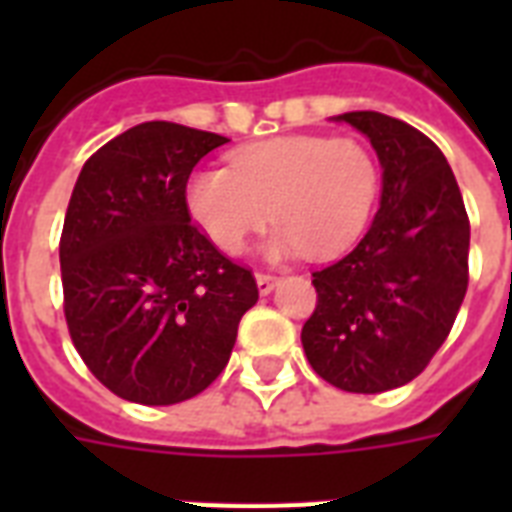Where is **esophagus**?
<instances>
[{
	"label": "esophagus",
	"mask_w": 512,
	"mask_h": 512,
	"mask_svg": "<svg viewBox=\"0 0 512 512\" xmlns=\"http://www.w3.org/2000/svg\"><path fill=\"white\" fill-rule=\"evenodd\" d=\"M257 289H260V295H271L273 287H276V276H271V273H257Z\"/></svg>",
	"instance_id": "esophagus-1"
}]
</instances>
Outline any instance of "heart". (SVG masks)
<instances>
[{
    "label": "heart",
    "instance_id": "b5f03b06",
    "mask_svg": "<svg viewBox=\"0 0 512 512\" xmlns=\"http://www.w3.org/2000/svg\"><path fill=\"white\" fill-rule=\"evenodd\" d=\"M380 191V167L356 138L292 135L236 151L231 170L201 167L185 183V207L225 255H241L263 231L279 228L265 255L335 257L364 233Z\"/></svg>",
    "mask_w": 512,
    "mask_h": 512
}]
</instances>
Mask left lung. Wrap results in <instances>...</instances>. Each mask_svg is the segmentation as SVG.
I'll list each match as a JSON object with an SVG mask.
<instances>
[{
	"mask_svg": "<svg viewBox=\"0 0 512 512\" xmlns=\"http://www.w3.org/2000/svg\"><path fill=\"white\" fill-rule=\"evenodd\" d=\"M335 122L377 151L380 209L353 252L313 273L319 303L300 337L329 385L382 393L412 382L452 332L468 292L470 223L446 156L412 124L377 111Z\"/></svg>",
	"mask_w": 512,
	"mask_h": 512,
	"instance_id": "8db88e82",
	"label": "left lung"
}]
</instances>
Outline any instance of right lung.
I'll use <instances>...</instances> for the list:
<instances>
[{
  "mask_svg": "<svg viewBox=\"0 0 512 512\" xmlns=\"http://www.w3.org/2000/svg\"><path fill=\"white\" fill-rule=\"evenodd\" d=\"M228 143L175 122H143L79 172L60 236L63 308L74 348L124 401L199 396L231 358L255 276L191 223L185 183Z\"/></svg>",
  "mask_w": 512,
  "mask_h": 512,
  "instance_id": "1",
  "label": "right lung"
}]
</instances>
